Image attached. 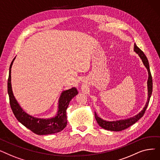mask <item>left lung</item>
<instances>
[{
    "mask_svg": "<svg viewBox=\"0 0 160 160\" xmlns=\"http://www.w3.org/2000/svg\"><path fill=\"white\" fill-rule=\"evenodd\" d=\"M134 51H135L136 53L138 54L139 57L141 58V60L143 62L145 66L147 67V69L148 72V100L145 104V106L144 107L143 110H142L141 112H139L137 115L133 116V117H131V118L125 119V120H120V121H106L104 120H102L101 118L98 117L96 113H95V117L96 121L97 123L99 124V126L101 128L108 130H110V131H115V132H119V131H122L123 130H125L130 127V126L133 125L134 123H136L138 121H139L141 117L143 116L148 106V104L149 103V100L151 97V95H152V75H151V72L150 71L149 68V63L148 62L147 58L144 54V52L142 51V50L136 45H134Z\"/></svg>",
    "mask_w": 160,
    "mask_h": 160,
    "instance_id": "8db88e82",
    "label": "left lung"
}]
</instances>
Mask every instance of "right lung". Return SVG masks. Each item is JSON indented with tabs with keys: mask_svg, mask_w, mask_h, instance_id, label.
Here are the masks:
<instances>
[{
	"mask_svg": "<svg viewBox=\"0 0 160 160\" xmlns=\"http://www.w3.org/2000/svg\"><path fill=\"white\" fill-rule=\"evenodd\" d=\"M14 60L15 58L10 67L9 77L8 79V93L9 95L10 106L16 119L25 127L38 135H47L63 130L67 125L66 110L72 98L78 94L77 89L72 88L62 92L59 99L58 113L53 118L43 119L32 117L22 110L13 94L11 84V68Z\"/></svg>",
	"mask_w": 160,
	"mask_h": 160,
	"instance_id": "obj_1",
	"label": "right lung"
}]
</instances>
